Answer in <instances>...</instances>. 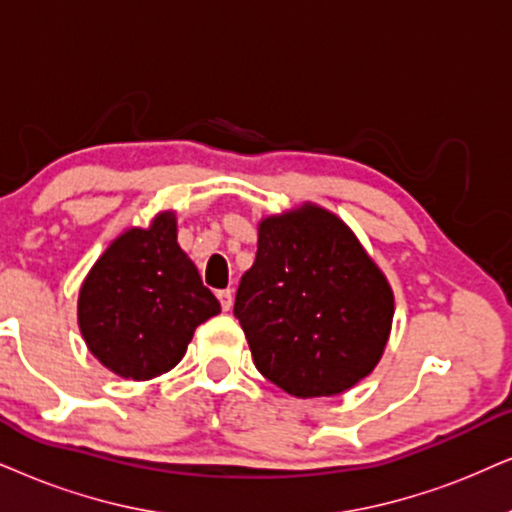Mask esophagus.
<instances>
[{"label":"esophagus","instance_id":"1","mask_svg":"<svg viewBox=\"0 0 512 512\" xmlns=\"http://www.w3.org/2000/svg\"><path fill=\"white\" fill-rule=\"evenodd\" d=\"M217 297H219V302H222V309H224V312H229L231 304H234V293H231V290L226 288V290H219Z\"/></svg>","mask_w":512,"mask_h":512}]
</instances>
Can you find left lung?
Wrapping results in <instances>:
<instances>
[{
	"mask_svg": "<svg viewBox=\"0 0 512 512\" xmlns=\"http://www.w3.org/2000/svg\"><path fill=\"white\" fill-rule=\"evenodd\" d=\"M234 314L264 378L293 397H333L383 357L394 295L352 229L304 203L260 222Z\"/></svg>",
	"mask_w": 512,
	"mask_h": 512,
	"instance_id": "left-lung-1",
	"label": "left lung"
}]
</instances>
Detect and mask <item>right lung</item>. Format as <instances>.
<instances>
[{
  "instance_id": "obj_1",
  "label": "right lung",
  "mask_w": 512,
  "mask_h": 512,
  "mask_svg": "<svg viewBox=\"0 0 512 512\" xmlns=\"http://www.w3.org/2000/svg\"><path fill=\"white\" fill-rule=\"evenodd\" d=\"M217 297L177 243V217L115 238L84 278L77 321L89 352L120 378L151 380L184 357L193 331L219 314Z\"/></svg>"
}]
</instances>
